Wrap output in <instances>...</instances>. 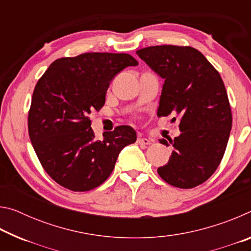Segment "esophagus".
Returning <instances> with one entry per match:
<instances>
[{"label":"esophagus","instance_id":"1","mask_svg":"<svg viewBox=\"0 0 251 251\" xmlns=\"http://www.w3.org/2000/svg\"><path fill=\"white\" fill-rule=\"evenodd\" d=\"M137 143L141 144V145H150L151 141L148 138H145V137H138Z\"/></svg>","mask_w":251,"mask_h":251}]
</instances>
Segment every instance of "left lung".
<instances>
[{"instance_id": "1", "label": "left lung", "mask_w": 251, "mask_h": 251, "mask_svg": "<svg viewBox=\"0 0 251 251\" xmlns=\"http://www.w3.org/2000/svg\"><path fill=\"white\" fill-rule=\"evenodd\" d=\"M136 54L165 79L157 116L176 114L180 120V135L169 139L174 151L158 175L178 188H194L216 172L226 151L232 116L225 84L190 46H150ZM160 143L169 145L165 139Z\"/></svg>"}]
</instances>
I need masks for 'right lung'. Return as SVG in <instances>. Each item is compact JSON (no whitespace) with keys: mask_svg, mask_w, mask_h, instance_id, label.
<instances>
[{"mask_svg":"<svg viewBox=\"0 0 251 251\" xmlns=\"http://www.w3.org/2000/svg\"><path fill=\"white\" fill-rule=\"evenodd\" d=\"M138 62L125 53H84L54 61L34 88L28 135L37 158L53 180L88 192L112 174L118 154L136 142L130 126L105 131L97 141L90 114L105 104L110 80Z\"/></svg>","mask_w":251,"mask_h":251,"instance_id":"1","label":"right lung"}]
</instances>
